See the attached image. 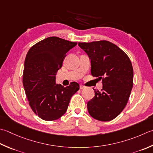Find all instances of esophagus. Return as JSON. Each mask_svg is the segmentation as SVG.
<instances>
[{
    "label": "esophagus",
    "mask_w": 153,
    "mask_h": 153,
    "mask_svg": "<svg viewBox=\"0 0 153 153\" xmlns=\"http://www.w3.org/2000/svg\"><path fill=\"white\" fill-rule=\"evenodd\" d=\"M85 87L84 85H79V89H85Z\"/></svg>",
    "instance_id": "obj_1"
}]
</instances>
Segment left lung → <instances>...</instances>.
Returning a JSON list of instances; mask_svg holds the SVG:
<instances>
[{"mask_svg": "<svg viewBox=\"0 0 153 153\" xmlns=\"http://www.w3.org/2000/svg\"><path fill=\"white\" fill-rule=\"evenodd\" d=\"M78 46L91 61L93 76L102 79L101 91L88 102L93 118L109 121L117 117L126 106L133 84V69L128 56L109 41L79 42Z\"/></svg>", "mask_w": 153, "mask_h": 153, "instance_id": "left-lung-1", "label": "left lung"}]
</instances>
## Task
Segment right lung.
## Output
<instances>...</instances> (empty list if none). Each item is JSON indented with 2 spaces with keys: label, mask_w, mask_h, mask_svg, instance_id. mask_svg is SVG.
I'll use <instances>...</instances> for the list:
<instances>
[{
  "label": "right lung",
  "mask_w": 153,
  "mask_h": 153,
  "mask_svg": "<svg viewBox=\"0 0 153 153\" xmlns=\"http://www.w3.org/2000/svg\"><path fill=\"white\" fill-rule=\"evenodd\" d=\"M77 42L52 36L30 48L27 53L23 85L33 111L45 121L56 120L66 112L70 99L79 89L76 82L64 88L56 83L57 71L65 54Z\"/></svg>",
  "instance_id": "right-lung-1"
}]
</instances>
